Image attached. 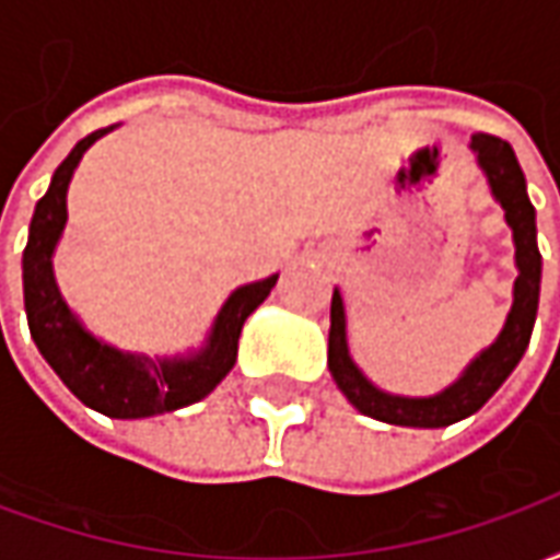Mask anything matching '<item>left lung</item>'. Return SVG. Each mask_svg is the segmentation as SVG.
I'll return each mask as SVG.
<instances>
[{
  "label": "left lung",
  "mask_w": 560,
  "mask_h": 560,
  "mask_svg": "<svg viewBox=\"0 0 560 560\" xmlns=\"http://www.w3.org/2000/svg\"><path fill=\"white\" fill-rule=\"evenodd\" d=\"M470 149L477 152V164L489 179L494 200L504 207L506 224L513 228L516 243V284H513V308L506 315L501 336L462 372L456 384H450L444 393L429 399H411V396H393L377 389L369 377L357 369L348 353V332H345V303L341 293L332 291L329 305V375L339 384L353 408L372 420L389 422V425H413V429H441L477 413L492 399L494 389L504 384L510 372L516 369L522 353L528 348L530 329L537 320V303H540V248H537V221L525 191V173L518 167L516 152L506 140L494 135H474Z\"/></svg>",
  "instance_id": "obj_1"
}]
</instances>
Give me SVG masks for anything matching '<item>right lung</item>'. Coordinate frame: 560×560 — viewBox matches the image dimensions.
<instances>
[{"label":"right lung","instance_id":"obj_1","mask_svg":"<svg viewBox=\"0 0 560 560\" xmlns=\"http://www.w3.org/2000/svg\"><path fill=\"white\" fill-rule=\"evenodd\" d=\"M114 128H98L90 138L80 140L56 167L47 195L35 203L30 243L23 252V300L32 339L50 369L62 377V384L92 411L114 420H140L195 405L219 387L221 377L236 363V345L245 317L267 300L279 276L236 288L228 303L221 305L207 345L191 357L149 360L140 353L116 351L86 332L56 288L54 248L66 231V195L74 167L83 152Z\"/></svg>","mask_w":560,"mask_h":560}]
</instances>
